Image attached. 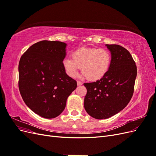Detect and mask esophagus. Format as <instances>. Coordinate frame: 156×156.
I'll use <instances>...</instances> for the list:
<instances>
[{"label": "esophagus", "mask_w": 156, "mask_h": 156, "mask_svg": "<svg viewBox=\"0 0 156 156\" xmlns=\"http://www.w3.org/2000/svg\"><path fill=\"white\" fill-rule=\"evenodd\" d=\"M77 85L78 86H81V85H82V84H83V83L81 82V81H77Z\"/></svg>", "instance_id": "obj_1"}]
</instances>
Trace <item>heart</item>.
Returning a JSON list of instances; mask_svg holds the SVG:
<instances>
[{"label": "heart", "mask_w": 156, "mask_h": 156, "mask_svg": "<svg viewBox=\"0 0 156 156\" xmlns=\"http://www.w3.org/2000/svg\"><path fill=\"white\" fill-rule=\"evenodd\" d=\"M111 63V54L103 48H79L72 53V58H65L62 61L65 72L69 77H76L81 67L83 76L92 81L104 77Z\"/></svg>", "instance_id": "heart-1"}]
</instances>
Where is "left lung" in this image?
I'll return each mask as SVG.
<instances>
[{"label":"left lung","mask_w":156,"mask_h":156,"mask_svg":"<svg viewBox=\"0 0 156 156\" xmlns=\"http://www.w3.org/2000/svg\"><path fill=\"white\" fill-rule=\"evenodd\" d=\"M106 46L111 53L107 73L96 82L84 83L87 89L84 108L99 120L108 119L126 107L133 96L136 77V66L129 52L119 45Z\"/></svg>","instance_id":"obj_1"}]
</instances>
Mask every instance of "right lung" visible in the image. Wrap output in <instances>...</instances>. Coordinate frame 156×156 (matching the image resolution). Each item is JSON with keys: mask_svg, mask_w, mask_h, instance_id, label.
<instances>
[{"mask_svg": "<svg viewBox=\"0 0 156 156\" xmlns=\"http://www.w3.org/2000/svg\"><path fill=\"white\" fill-rule=\"evenodd\" d=\"M64 42L43 40L33 44L19 63V89L25 104L36 114L53 119L64 110L77 81L65 72Z\"/></svg>", "mask_w": 156, "mask_h": 156, "instance_id": "1", "label": "right lung"}]
</instances>
